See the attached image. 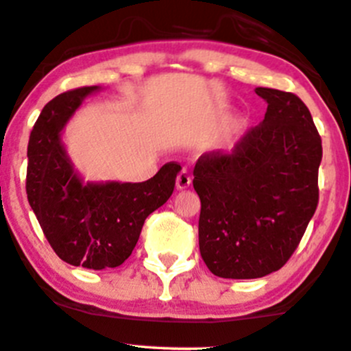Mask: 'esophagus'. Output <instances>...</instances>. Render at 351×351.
Segmentation results:
<instances>
[{
  "label": "esophagus",
  "instance_id": "esophagus-1",
  "mask_svg": "<svg viewBox=\"0 0 351 351\" xmlns=\"http://www.w3.org/2000/svg\"><path fill=\"white\" fill-rule=\"evenodd\" d=\"M190 184H191V175L186 171V169H182V171L178 173V176H176V188H178V190H186Z\"/></svg>",
  "mask_w": 351,
  "mask_h": 351
}]
</instances>
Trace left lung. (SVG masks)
Wrapping results in <instances>:
<instances>
[{
    "instance_id": "1",
    "label": "left lung",
    "mask_w": 351,
    "mask_h": 351,
    "mask_svg": "<svg viewBox=\"0 0 351 351\" xmlns=\"http://www.w3.org/2000/svg\"><path fill=\"white\" fill-rule=\"evenodd\" d=\"M265 119L232 153L198 158L199 253L221 278H261L290 260L318 205L322 138L293 93L256 88Z\"/></svg>"
}]
</instances>
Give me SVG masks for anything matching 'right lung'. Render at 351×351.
<instances>
[{
	"mask_svg": "<svg viewBox=\"0 0 351 351\" xmlns=\"http://www.w3.org/2000/svg\"><path fill=\"white\" fill-rule=\"evenodd\" d=\"M83 86L53 98L34 123L28 143L26 193L46 240L73 267H119L132 255L148 215L175 190L178 163L163 165L143 183H86L73 169L60 132L88 95Z\"/></svg>",
	"mask_w": 351,
	"mask_h": 351,
	"instance_id": "right-lung-1",
	"label": "right lung"
}]
</instances>
